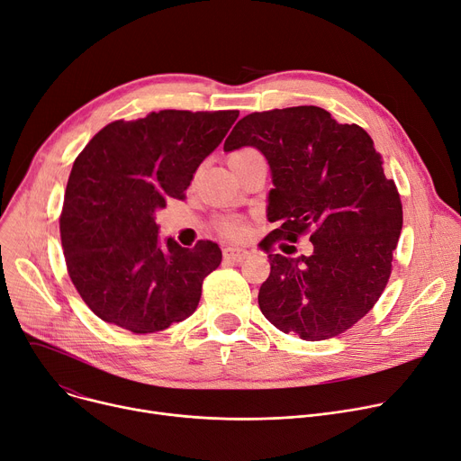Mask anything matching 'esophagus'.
I'll return each mask as SVG.
<instances>
[{"instance_id":"obj_1","label":"esophagus","mask_w":461,"mask_h":461,"mask_svg":"<svg viewBox=\"0 0 461 461\" xmlns=\"http://www.w3.org/2000/svg\"><path fill=\"white\" fill-rule=\"evenodd\" d=\"M249 256H250V252L245 249H235V247L224 249V259L233 261V263H243Z\"/></svg>"}]
</instances>
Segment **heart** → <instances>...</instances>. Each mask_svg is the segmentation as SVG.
Masks as SVG:
<instances>
[{"label":"heart","instance_id":"heart-1","mask_svg":"<svg viewBox=\"0 0 461 461\" xmlns=\"http://www.w3.org/2000/svg\"><path fill=\"white\" fill-rule=\"evenodd\" d=\"M252 153H256L254 149H249V148H245V149H237V151H233L231 155H230V162H233V160H239V158H243V157H247V155H252ZM222 231L228 235V237H237V235H240V231H243V228H240V224L239 222H235V221H224L222 222Z\"/></svg>","mask_w":461,"mask_h":461}]
</instances>
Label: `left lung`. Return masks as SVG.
Segmentation results:
<instances>
[{"mask_svg": "<svg viewBox=\"0 0 461 461\" xmlns=\"http://www.w3.org/2000/svg\"><path fill=\"white\" fill-rule=\"evenodd\" d=\"M245 145L267 158L275 188L263 239L271 275L259 310L282 332L318 342L351 329L374 308L391 278L403 222L400 194L383 172L368 132L338 123L318 106L254 112L233 127L224 151ZM311 233L314 252L271 255L276 240Z\"/></svg>", "mask_w": 461, "mask_h": 461, "instance_id": "1", "label": "left lung"}]
</instances>
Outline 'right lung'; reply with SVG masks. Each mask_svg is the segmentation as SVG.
Here are the masks:
<instances>
[{"label":"right lung","mask_w":461,"mask_h":461,"mask_svg":"<svg viewBox=\"0 0 461 461\" xmlns=\"http://www.w3.org/2000/svg\"><path fill=\"white\" fill-rule=\"evenodd\" d=\"M237 110H160L113 121L72 164L59 216L68 276L103 321L136 334L192 316L202 284L222 261L212 240L158 243L155 212L183 200L203 158L224 140Z\"/></svg>","instance_id":"1"}]
</instances>
